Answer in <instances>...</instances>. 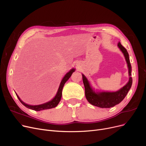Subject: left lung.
Here are the masks:
<instances>
[{
    "label": "left lung",
    "instance_id": "1",
    "mask_svg": "<svg viewBox=\"0 0 146 146\" xmlns=\"http://www.w3.org/2000/svg\"><path fill=\"white\" fill-rule=\"evenodd\" d=\"M117 46L123 54L127 62L129 73V81L123 88L116 92H96L91 87L90 82L85 75L82 74V79L85 86V97L88 102L93 106L100 108H110L119 104L127 95L132 86V79L131 76V65L129 58V54L126 49L119 42Z\"/></svg>",
    "mask_w": 146,
    "mask_h": 146
}]
</instances>
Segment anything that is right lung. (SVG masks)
Here are the masks:
<instances>
[{
  "label": "right lung",
  "mask_w": 146,
  "mask_h": 146,
  "mask_svg": "<svg viewBox=\"0 0 146 146\" xmlns=\"http://www.w3.org/2000/svg\"><path fill=\"white\" fill-rule=\"evenodd\" d=\"M75 71V68H72L70 70L68 73H66V74L64 76V77L62 78L59 88L57 92H56V96H55V97L48 102L42 104H40V105H36V106H31V105H29L27 104H26L25 103H24L23 101L20 98V97H18V95L16 94L17 97H18V98L20 100V102L25 106L27 108L33 110L35 111H40V110H46V109H52V108H54L56 106H57V105L58 104V103H60V101L61 100V96H62V90L63 86H64V84L68 80V79L70 78V76H72V73Z\"/></svg>",
  "instance_id": "1"
}]
</instances>
